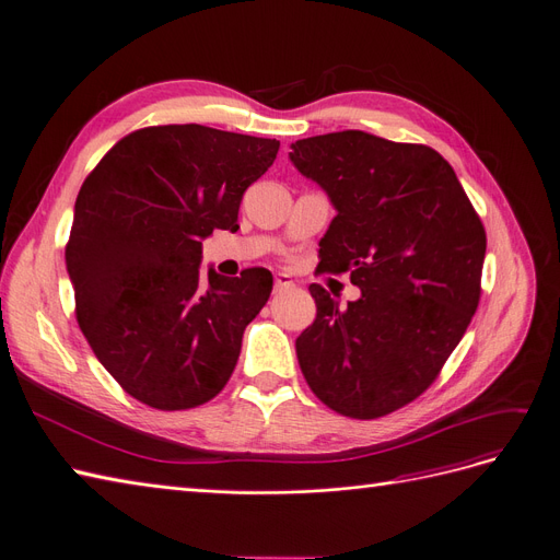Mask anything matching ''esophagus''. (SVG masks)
I'll return each instance as SVG.
<instances>
[{"label":"esophagus","instance_id":"obj_1","mask_svg":"<svg viewBox=\"0 0 560 560\" xmlns=\"http://www.w3.org/2000/svg\"><path fill=\"white\" fill-rule=\"evenodd\" d=\"M288 288H293V279L283 272L277 275L275 277V293H283V291H288Z\"/></svg>","mask_w":560,"mask_h":560}]
</instances>
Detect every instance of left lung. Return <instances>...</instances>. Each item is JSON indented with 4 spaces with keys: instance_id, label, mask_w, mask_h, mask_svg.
Segmentation results:
<instances>
[{
    "instance_id": "left-lung-1",
    "label": "left lung",
    "mask_w": 560,
    "mask_h": 560,
    "mask_svg": "<svg viewBox=\"0 0 560 560\" xmlns=\"http://www.w3.org/2000/svg\"><path fill=\"white\" fill-rule=\"evenodd\" d=\"M295 168L337 210L320 240L325 272L362 298L339 306L318 283L316 320L295 341L314 395L374 420L436 381L480 302L487 235L452 165L427 144L337 131L291 144Z\"/></svg>"
}]
</instances>
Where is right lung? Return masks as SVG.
Returning a JSON list of instances; mask_svg holds the SVG:
<instances>
[{
    "instance_id": "obj_1",
    "label": "right lung",
    "mask_w": 560,
    "mask_h": 560,
    "mask_svg": "<svg viewBox=\"0 0 560 560\" xmlns=\"http://www.w3.org/2000/svg\"><path fill=\"white\" fill-rule=\"evenodd\" d=\"M277 152L272 138L168 124L121 138L82 182L67 244L78 325L138 401L196 408L231 378L272 275L200 277L202 240L237 231L242 196Z\"/></svg>"
}]
</instances>
